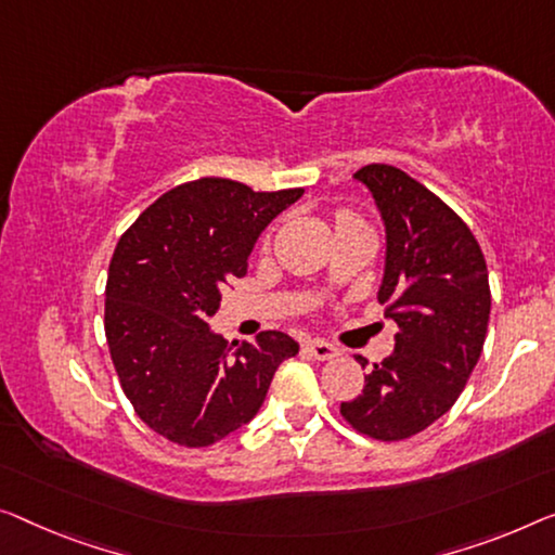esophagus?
Returning <instances> with one entry per match:
<instances>
[{
    "label": "esophagus",
    "mask_w": 555,
    "mask_h": 555,
    "mask_svg": "<svg viewBox=\"0 0 555 555\" xmlns=\"http://www.w3.org/2000/svg\"><path fill=\"white\" fill-rule=\"evenodd\" d=\"M306 349L311 351V357L313 359H319V361H331V359H336L338 357V349L334 344H328V341H324V338H313V341H309L306 344Z\"/></svg>",
    "instance_id": "1"
}]
</instances>
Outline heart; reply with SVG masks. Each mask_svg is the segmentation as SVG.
Wrapping results in <instances>:
<instances>
[{"label": "heart", "mask_w": 555, "mask_h": 555, "mask_svg": "<svg viewBox=\"0 0 555 555\" xmlns=\"http://www.w3.org/2000/svg\"><path fill=\"white\" fill-rule=\"evenodd\" d=\"M344 219H353L351 214H338V221H344Z\"/></svg>", "instance_id": "1"}]
</instances>
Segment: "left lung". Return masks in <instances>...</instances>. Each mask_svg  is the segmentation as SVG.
Wrapping results in <instances>:
<instances>
[{"label":"left lung","instance_id":"1","mask_svg":"<svg viewBox=\"0 0 555 555\" xmlns=\"http://www.w3.org/2000/svg\"><path fill=\"white\" fill-rule=\"evenodd\" d=\"M353 177L374 194L386 224L378 301L399 334L391 357L363 376V391L341 403V416L376 441H403L456 403L481 357L489 269L466 221L406 171L369 164Z\"/></svg>","mask_w":555,"mask_h":555}]
</instances>
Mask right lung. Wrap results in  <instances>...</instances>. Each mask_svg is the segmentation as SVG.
Listing matches in <instances>:
<instances>
[{"label": "right lung", "instance_id": "right-lung-1", "mask_svg": "<svg viewBox=\"0 0 555 555\" xmlns=\"http://www.w3.org/2000/svg\"><path fill=\"white\" fill-rule=\"evenodd\" d=\"M304 189L254 192L204 177L173 186L124 231L109 263L104 334L119 384L144 424L202 449L249 424L299 344L261 331L238 344L209 328L221 292L271 219Z\"/></svg>", "mask_w": 555, "mask_h": 555}]
</instances>
